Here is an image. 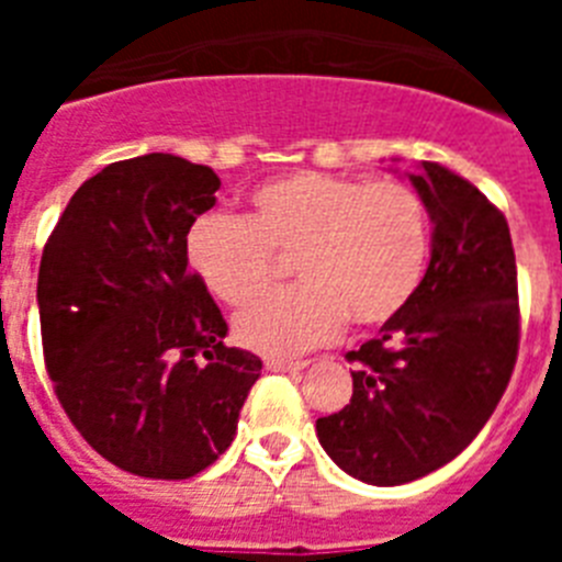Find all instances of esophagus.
Wrapping results in <instances>:
<instances>
[{
	"mask_svg": "<svg viewBox=\"0 0 562 562\" xmlns=\"http://www.w3.org/2000/svg\"><path fill=\"white\" fill-rule=\"evenodd\" d=\"M265 366L270 371H301V369H306V360H284V357H267Z\"/></svg>",
	"mask_w": 562,
	"mask_h": 562,
	"instance_id": "obj_1",
	"label": "esophagus"
}]
</instances>
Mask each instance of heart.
Listing matches in <instances>:
<instances>
[{
    "mask_svg": "<svg viewBox=\"0 0 562 562\" xmlns=\"http://www.w3.org/2000/svg\"><path fill=\"white\" fill-rule=\"evenodd\" d=\"M250 216L205 213L188 231V261L231 306L250 304L292 258L304 284L276 292L236 321L238 340L265 355L329 342L349 321L389 324L411 304L428 267L430 220L405 182H360L295 171L252 193Z\"/></svg>",
    "mask_w": 562,
    "mask_h": 562,
    "instance_id": "heart-1",
    "label": "heart"
}]
</instances>
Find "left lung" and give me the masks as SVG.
I'll list each match as a JSON object with an SVG mask.
<instances>
[{
  "instance_id": "obj_1",
  "label": "left lung",
  "mask_w": 562,
  "mask_h": 562,
  "mask_svg": "<svg viewBox=\"0 0 562 562\" xmlns=\"http://www.w3.org/2000/svg\"><path fill=\"white\" fill-rule=\"evenodd\" d=\"M434 222L430 265L411 304L349 351L355 394L317 419L340 470L396 486L453 461L504 396L520 340L509 225L484 193L439 162L411 173Z\"/></svg>"
}]
</instances>
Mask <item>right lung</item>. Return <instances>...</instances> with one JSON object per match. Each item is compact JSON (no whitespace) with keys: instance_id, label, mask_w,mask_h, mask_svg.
<instances>
[{"instance_id":"1","label":"right lung","mask_w":562,"mask_h":562,"mask_svg":"<svg viewBox=\"0 0 562 562\" xmlns=\"http://www.w3.org/2000/svg\"><path fill=\"white\" fill-rule=\"evenodd\" d=\"M220 186L173 154L112 162L72 193L42 252L58 402L103 459L143 479H191L220 459L261 374L256 355L225 346V317L188 270V231Z\"/></svg>"}]
</instances>
